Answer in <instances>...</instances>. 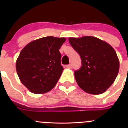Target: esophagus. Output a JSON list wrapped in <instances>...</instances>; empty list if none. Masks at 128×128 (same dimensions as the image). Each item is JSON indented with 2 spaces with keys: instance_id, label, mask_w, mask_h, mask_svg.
Returning a JSON list of instances; mask_svg holds the SVG:
<instances>
[{
  "instance_id": "1",
  "label": "esophagus",
  "mask_w": 128,
  "mask_h": 128,
  "mask_svg": "<svg viewBox=\"0 0 128 128\" xmlns=\"http://www.w3.org/2000/svg\"><path fill=\"white\" fill-rule=\"evenodd\" d=\"M66 68H72V64H68V65L66 66Z\"/></svg>"
}]
</instances>
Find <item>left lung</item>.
Instances as JSON below:
<instances>
[{
  "instance_id": "obj_1",
  "label": "left lung",
  "mask_w": 128,
  "mask_h": 128,
  "mask_svg": "<svg viewBox=\"0 0 128 128\" xmlns=\"http://www.w3.org/2000/svg\"><path fill=\"white\" fill-rule=\"evenodd\" d=\"M69 41L82 61V66L74 72L77 84L88 94L104 93L119 72V59L114 49L105 41L89 36L69 38Z\"/></svg>"
}]
</instances>
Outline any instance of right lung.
<instances>
[{"instance_id":"obj_1","label":"right lung","mask_w":128,"mask_h":128,"mask_svg":"<svg viewBox=\"0 0 128 128\" xmlns=\"http://www.w3.org/2000/svg\"><path fill=\"white\" fill-rule=\"evenodd\" d=\"M66 39L47 36L28 43L16 62L22 83L33 94H44L54 87L64 68L59 49Z\"/></svg>"}]
</instances>
